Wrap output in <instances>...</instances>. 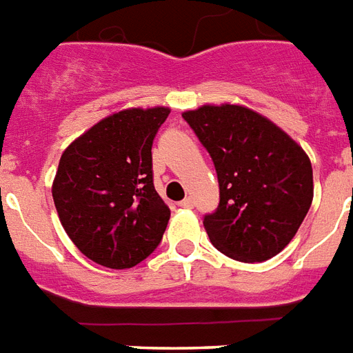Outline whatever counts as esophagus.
I'll use <instances>...</instances> for the list:
<instances>
[{
	"label": "esophagus",
	"instance_id": "34e87169",
	"mask_svg": "<svg viewBox=\"0 0 353 353\" xmlns=\"http://www.w3.org/2000/svg\"><path fill=\"white\" fill-rule=\"evenodd\" d=\"M180 205H182V208H185V210H191V208L194 205V202H193V199H191V196H188V199H184L182 202H180Z\"/></svg>",
	"mask_w": 353,
	"mask_h": 353
}]
</instances>
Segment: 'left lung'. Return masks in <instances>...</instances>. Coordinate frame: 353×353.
<instances>
[{
    "mask_svg": "<svg viewBox=\"0 0 353 353\" xmlns=\"http://www.w3.org/2000/svg\"><path fill=\"white\" fill-rule=\"evenodd\" d=\"M182 117L216 169L221 202L204 216L211 244L241 262H264L283 252L314 200L308 154L248 107L202 105Z\"/></svg>",
    "mask_w": 353,
    "mask_h": 353,
    "instance_id": "obj_1",
    "label": "left lung"
}]
</instances>
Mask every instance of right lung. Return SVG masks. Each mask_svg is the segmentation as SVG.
Here are the masks:
<instances>
[{
  "mask_svg": "<svg viewBox=\"0 0 353 353\" xmlns=\"http://www.w3.org/2000/svg\"><path fill=\"white\" fill-rule=\"evenodd\" d=\"M168 114V107L114 112L61 154L56 211L74 246L100 266H137L162 241L171 211L154 190L151 148Z\"/></svg>",
  "mask_w": 353,
  "mask_h": 353,
  "instance_id": "1",
  "label": "right lung"
}]
</instances>
